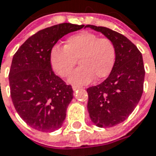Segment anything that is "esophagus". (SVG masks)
I'll return each mask as SVG.
<instances>
[{
  "label": "esophagus",
  "instance_id": "esophagus-1",
  "mask_svg": "<svg viewBox=\"0 0 156 156\" xmlns=\"http://www.w3.org/2000/svg\"><path fill=\"white\" fill-rule=\"evenodd\" d=\"M79 89H81V87H80V86H76V85H73V90H74V91L78 90H79Z\"/></svg>",
  "mask_w": 156,
  "mask_h": 156
}]
</instances>
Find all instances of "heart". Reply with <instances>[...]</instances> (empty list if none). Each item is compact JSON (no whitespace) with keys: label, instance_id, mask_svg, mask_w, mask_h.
Segmentation results:
<instances>
[{"label":"heart","instance_id":"b5f03b06","mask_svg":"<svg viewBox=\"0 0 156 156\" xmlns=\"http://www.w3.org/2000/svg\"><path fill=\"white\" fill-rule=\"evenodd\" d=\"M116 49L113 41L108 38H100L90 32H82L68 37L65 46H53L50 50L49 60L55 73L61 78H69L73 84H86L96 77L101 80L107 78L114 67Z\"/></svg>","mask_w":156,"mask_h":156}]
</instances>
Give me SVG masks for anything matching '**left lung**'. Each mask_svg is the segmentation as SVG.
<instances>
[{
	"instance_id": "8db88e82",
	"label": "left lung",
	"mask_w": 156,
	"mask_h": 156,
	"mask_svg": "<svg viewBox=\"0 0 156 156\" xmlns=\"http://www.w3.org/2000/svg\"><path fill=\"white\" fill-rule=\"evenodd\" d=\"M115 44L116 58L109 77L87 89L90 120L100 128L113 127L126 120L143 92L145 70L142 53L124 35L105 27L86 25Z\"/></svg>"
}]
</instances>
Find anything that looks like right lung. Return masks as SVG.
Listing matches in <instances>:
<instances>
[{
    "label": "right lung",
    "mask_w": 156,
    "mask_h": 156,
    "mask_svg": "<svg viewBox=\"0 0 156 156\" xmlns=\"http://www.w3.org/2000/svg\"><path fill=\"white\" fill-rule=\"evenodd\" d=\"M83 27L62 23L41 30L13 57L8 76L11 98L20 116L34 129L54 131L66 119L73 90L52 72L49 53L63 36Z\"/></svg>",
    "instance_id": "add662e5"
}]
</instances>
